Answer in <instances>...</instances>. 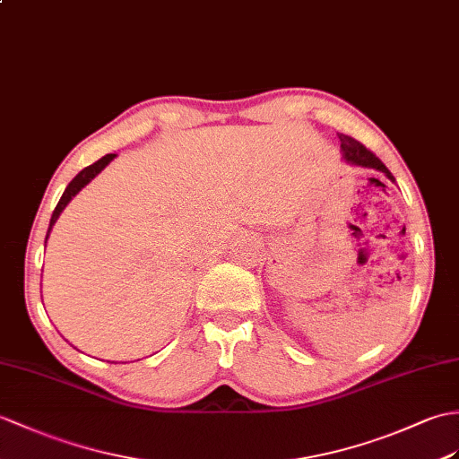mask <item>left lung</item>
<instances>
[{
	"instance_id": "1",
	"label": "left lung",
	"mask_w": 459,
	"mask_h": 459,
	"mask_svg": "<svg viewBox=\"0 0 459 459\" xmlns=\"http://www.w3.org/2000/svg\"><path fill=\"white\" fill-rule=\"evenodd\" d=\"M340 138V148H342V156L348 164H354V166H361V168H374V169H379V172L385 174L391 181H395V178H393V174L387 169V166L381 162V160L368 151V148L358 143L356 138H351L348 134H338ZM377 181V179H376Z\"/></svg>"
}]
</instances>
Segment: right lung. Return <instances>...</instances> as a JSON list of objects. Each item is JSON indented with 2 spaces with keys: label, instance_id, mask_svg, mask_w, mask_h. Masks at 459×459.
Listing matches in <instances>:
<instances>
[{
  "label": "right lung",
  "instance_id": "add662e5",
  "mask_svg": "<svg viewBox=\"0 0 459 459\" xmlns=\"http://www.w3.org/2000/svg\"><path fill=\"white\" fill-rule=\"evenodd\" d=\"M115 156H117V154H108V156H103V158H101V160H98V162H95V164H91V166H88V168H83L82 172H80L76 178H74V179L70 181L68 187L64 189V194H62V197H60V201H58L56 209L52 211V217H50V225H48L47 238H48V234H50V229L55 227V222H56V219L60 217V212L64 211V207H66V205L70 204L72 197H74V195H78L80 191H82V187L88 186L90 181H91L95 176H98V174L101 172V169H103L105 166H108V164L111 162V160H113Z\"/></svg>",
  "mask_w": 459,
  "mask_h": 459
}]
</instances>
